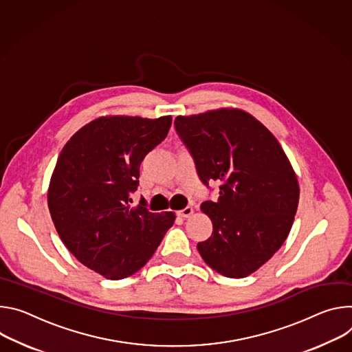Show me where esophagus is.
Returning a JSON list of instances; mask_svg holds the SVG:
<instances>
[{
  "label": "esophagus",
  "instance_id": "obj_1",
  "mask_svg": "<svg viewBox=\"0 0 352 352\" xmlns=\"http://www.w3.org/2000/svg\"><path fill=\"white\" fill-rule=\"evenodd\" d=\"M194 212V210L191 208V207H186L184 210H180V211H177V215L180 217V218H188L191 214Z\"/></svg>",
  "mask_w": 352,
  "mask_h": 352
}]
</instances>
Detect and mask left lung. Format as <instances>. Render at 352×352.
<instances>
[{
  "label": "left lung",
  "instance_id": "obj_1",
  "mask_svg": "<svg viewBox=\"0 0 352 352\" xmlns=\"http://www.w3.org/2000/svg\"><path fill=\"white\" fill-rule=\"evenodd\" d=\"M175 126L201 182L221 183L219 200L201 204L212 233L197 249L219 274L248 277L283 246L294 223L299 184L288 156L274 134L242 109L177 116Z\"/></svg>",
  "mask_w": 352,
  "mask_h": 352
}]
</instances>
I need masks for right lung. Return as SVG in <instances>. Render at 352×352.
Masks as SVG:
<instances>
[{
	"label": "right lung",
	"mask_w": 352,
	"mask_h": 352,
	"mask_svg": "<svg viewBox=\"0 0 352 352\" xmlns=\"http://www.w3.org/2000/svg\"><path fill=\"white\" fill-rule=\"evenodd\" d=\"M170 124L172 116H100L60 152L47 190L53 223L65 248L107 280L144 267L175 222V212H149L130 199L141 162Z\"/></svg>",
	"instance_id": "1"
}]
</instances>
